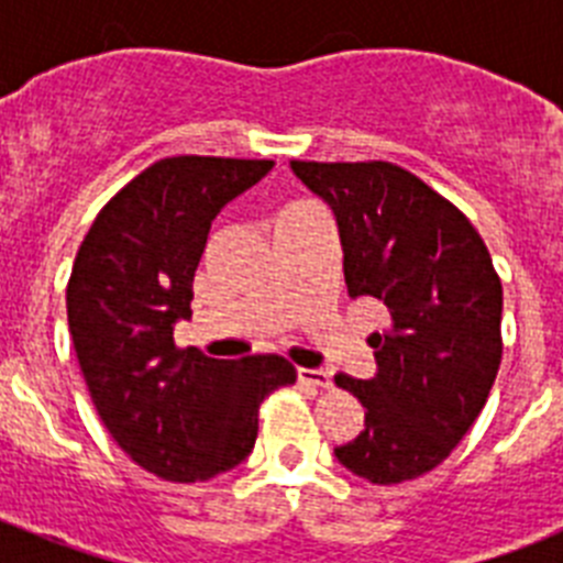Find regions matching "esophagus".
Segmentation results:
<instances>
[{
    "mask_svg": "<svg viewBox=\"0 0 563 563\" xmlns=\"http://www.w3.org/2000/svg\"><path fill=\"white\" fill-rule=\"evenodd\" d=\"M298 380L310 383L316 389H330L332 380L324 369H298Z\"/></svg>",
    "mask_w": 563,
    "mask_h": 563,
    "instance_id": "34e87169",
    "label": "esophagus"
}]
</instances>
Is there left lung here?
<instances>
[{
    "instance_id": "1",
    "label": "left lung",
    "mask_w": 563,
    "mask_h": 563,
    "mask_svg": "<svg viewBox=\"0 0 563 563\" xmlns=\"http://www.w3.org/2000/svg\"><path fill=\"white\" fill-rule=\"evenodd\" d=\"M332 208L352 298L372 296L389 327L369 338L377 375H335L366 429L335 456L372 485L429 474L474 426L501 363V282L465 213L386 161H292Z\"/></svg>"
}]
</instances>
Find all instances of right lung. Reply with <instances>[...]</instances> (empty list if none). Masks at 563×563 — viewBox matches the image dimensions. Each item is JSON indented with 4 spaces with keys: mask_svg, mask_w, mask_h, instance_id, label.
Returning <instances> with one entry per match:
<instances>
[{
    "mask_svg": "<svg viewBox=\"0 0 563 563\" xmlns=\"http://www.w3.org/2000/svg\"><path fill=\"white\" fill-rule=\"evenodd\" d=\"M273 161L180 154L157 161L101 208L78 247L67 321L78 366L112 440L148 474L206 482L253 451L258 406L296 383L282 355L217 361L180 350L194 271L217 213Z\"/></svg>",
    "mask_w": 563,
    "mask_h": 563,
    "instance_id": "right-lung-1",
    "label": "right lung"
}]
</instances>
